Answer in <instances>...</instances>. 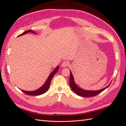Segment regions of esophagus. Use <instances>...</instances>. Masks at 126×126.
<instances>
[{"instance_id": "34e87169", "label": "esophagus", "mask_w": 126, "mask_h": 126, "mask_svg": "<svg viewBox=\"0 0 126 126\" xmlns=\"http://www.w3.org/2000/svg\"><path fill=\"white\" fill-rule=\"evenodd\" d=\"M68 65H69V63L67 61H64V62H63V63L61 64V66H62V67H66Z\"/></svg>"}]
</instances>
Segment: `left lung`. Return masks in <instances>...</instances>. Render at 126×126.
Listing matches in <instances>:
<instances>
[{
	"mask_svg": "<svg viewBox=\"0 0 126 126\" xmlns=\"http://www.w3.org/2000/svg\"><path fill=\"white\" fill-rule=\"evenodd\" d=\"M70 79H69V83H70V86L71 87V89L72 90V91H74V92L79 96H82V97H93V96H96V95L98 94L99 93H101L102 91H103L104 90H105L106 88L109 86V85H110V82L109 84L108 85V86H107V87H106L105 88L100 90H85L81 88H80L79 87H78L76 83L75 82L74 80V76L72 74V72L71 71H70Z\"/></svg>",
	"mask_w": 126,
	"mask_h": 126,
	"instance_id": "obj_1",
	"label": "left lung"
}]
</instances>
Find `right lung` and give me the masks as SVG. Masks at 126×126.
I'll return each mask as SVG.
<instances>
[{
    "instance_id": "1",
    "label": "right lung",
    "mask_w": 126,
    "mask_h": 126,
    "mask_svg": "<svg viewBox=\"0 0 126 126\" xmlns=\"http://www.w3.org/2000/svg\"><path fill=\"white\" fill-rule=\"evenodd\" d=\"M28 32H32L33 33L37 34V33H36L34 31H32V30H27V31H26L24 33H21V35H19L18 37L22 36V35H25V34H26L27 33H28ZM59 68V66H58L57 67H56L55 69L51 72L50 75H49L47 79L46 80V82L44 83V84L41 87H40L39 89H38L35 90L34 91H26V90H21V89H20V90L22 91V92L24 93L25 94H28V95H32V96H38V95H40L41 94H44L46 92L47 90L48 89L49 86H50L51 79L53 78V77L54 76V75L56 74L57 71L58 70Z\"/></svg>"
}]
</instances>
